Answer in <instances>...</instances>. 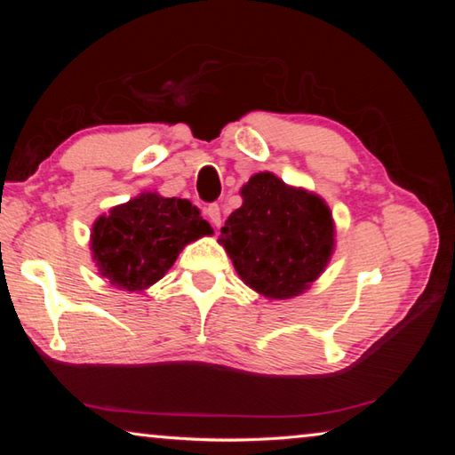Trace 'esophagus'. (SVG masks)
Masks as SVG:
<instances>
[{"instance_id": "1", "label": "esophagus", "mask_w": 455, "mask_h": 455, "mask_svg": "<svg viewBox=\"0 0 455 455\" xmlns=\"http://www.w3.org/2000/svg\"><path fill=\"white\" fill-rule=\"evenodd\" d=\"M206 217L211 219V222L214 227H220L222 225V219H220V209L219 204H209V209H206Z\"/></svg>"}]
</instances>
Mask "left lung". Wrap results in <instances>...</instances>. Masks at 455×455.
<instances>
[{"instance_id": "8db88e82", "label": "left lung", "mask_w": 455, "mask_h": 455, "mask_svg": "<svg viewBox=\"0 0 455 455\" xmlns=\"http://www.w3.org/2000/svg\"><path fill=\"white\" fill-rule=\"evenodd\" d=\"M241 196L243 206L230 214L219 238L238 276L267 299L301 295L325 271L335 249L327 203L271 172L251 176Z\"/></svg>"}]
</instances>
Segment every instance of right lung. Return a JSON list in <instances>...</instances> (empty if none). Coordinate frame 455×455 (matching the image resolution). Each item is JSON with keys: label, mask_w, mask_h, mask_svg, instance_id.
Here are the masks:
<instances>
[{"label": "right lung", "mask_w": 455, "mask_h": 455, "mask_svg": "<svg viewBox=\"0 0 455 455\" xmlns=\"http://www.w3.org/2000/svg\"><path fill=\"white\" fill-rule=\"evenodd\" d=\"M212 235L190 200L142 192L102 214L92 227V259L122 291H144L163 279L188 243Z\"/></svg>", "instance_id": "obj_1"}]
</instances>
